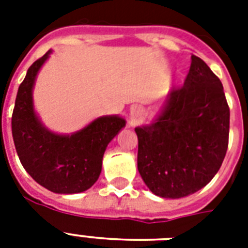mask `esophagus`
Masks as SVG:
<instances>
[{
    "mask_svg": "<svg viewBox=\"0 0 248 248\" xmlns=\"http://www.w3.org/2000/svg\"><path fill=\"white\" fill-rule=\"evenodd\" d=\"M140 116V112H139V109H132L131 110V114H130V118H131L132 122H136L138 121V118H139Z\"/></svg>",
    "mask_w": 248,
    "mask_h": 248,
    "instance_id": "34e87169",
    "label": "esophagus"
}]
</instances>
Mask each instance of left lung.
Listing matches in <instances>:
<instances>
[{
  "mask_svg": "<svg viewBox=\"0 0 248 248\" xmlns=\"http://www.w3.org/2000/svg\"><path fill=\"white\" fill-rule=\"evenodd\" d=\"M229 116L221 81L192 55L184 85L171 91L157 120L135 128L138 170L151 192L175 200L206 186L227 155Z\"/></svg>",
  "mask_w": 248,
  "mask_h": 248,
  "instance_id": "8db88e82",
  "label": "left lung"
}]
</instances>
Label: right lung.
Masks as SVG:
<instances>
[{
	"label": "right lung",
	"mask_w": 248,
	"mask_h": 248,
	"mask_svg": "<svg viewBox=\"0 0 248 248\" xmlns=\"http://www.w3.org/2000/svg\"><path fill=\"white\" fill-rule=\"evenodd\" d=\"M50 54L51 50L29 67L19 86L11 117L14 144L23 167L38 184L54 193H81L99 179L105 149L126 121L99 117L72 135H58L45 127L33 109L32 93Z\"/></svg>",
	"instance_id": "1"
}]
</instances>
